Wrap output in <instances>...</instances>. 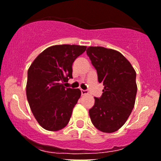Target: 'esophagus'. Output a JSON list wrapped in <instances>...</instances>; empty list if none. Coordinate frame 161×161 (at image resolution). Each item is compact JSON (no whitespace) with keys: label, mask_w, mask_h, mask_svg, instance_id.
I'll use <instances>...</instances> for the list:
<instances>
[{"label":"esophagus","mask_w":161,"mask_h":161,"mask_svg":"<svg viewBox=\"0 0 161 161\" xmlns=\"http://www.w3.org/2000/svg\"><path fill=\"white\" fill-rule=\"evenodd\" d=\"M88 93V91L86 90H81V94L82 95H86Z\"/></svg>","instance_id":"obj_1"}]
</instances>
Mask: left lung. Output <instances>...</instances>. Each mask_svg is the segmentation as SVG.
<instances>
[{
  "label": "left lung",
  "mask_w": 161,
  "mask_h": 161,
  "mask_svg": "<svg viewBox=\"0 0 161 161\" xmlns=\"http://www.w3.org/2000/svg\"><path fill=\"white\" fill-rule=\"evenodd\" d=\"M86 54L104 85L103 93L94 97L89 110L93 126L105 133L122 127L134 108L137 94L136 72L123 54L104 47L87 48Z\"/></svg>",
  "instance_id": "8db88e82"
}]
</instances>
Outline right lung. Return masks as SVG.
<instances>
[{"instance_id": "1", "label": "right lung", "mask_w": 161, "mask_h": 161, "mask_svg": "<svg viewBox=\"0 0 161 161\" xmlns=\"http://www.w3.org/2000/svg\"><path fill=\"white\" fill-rule=\"evenodd\" d=\"M86 49V46L76 45L51 46L28 69L26 97L33 115L46 130H61L69 122L81 91L66 88L64 82L72 79L73 62Z\"/></svg>"}]
</instances>
